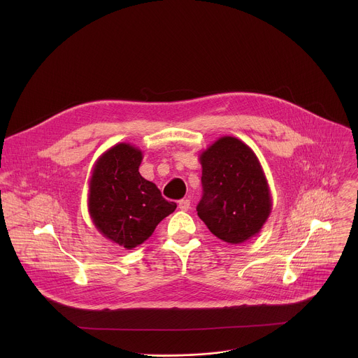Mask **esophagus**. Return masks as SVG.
Masks as SVG:
<instances>
[{"mask_svg":"<svg viewBox=\"0 0 358 358\" xmlns=\"http://www.w3.org/2000/svg\"><path fill=\"white\" fill-rule=\"evenodd\" d=\"M189 206H191V201H189L188 198L181 199V201L178 202V208H180L181 211H188V210H189Z\"/></svg>","mask_w":358,"mask_h":358,"instance_id":"34e87169","label":"esophagus"}]
</instances>
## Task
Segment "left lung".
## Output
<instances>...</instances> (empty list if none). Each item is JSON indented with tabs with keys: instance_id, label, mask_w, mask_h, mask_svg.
Returning a JSON list of instances; mask_svg holds the SVG:
<instances>
[{
	"instance_id": "left-lung-1",
	"label": "left lung",
	"mask_w": 358,
	"mask_h": 358,
	"mask_svg": "<svg viewBox=\"0 0 358 358\" xmlns=\"http://www.w3.org/2000/svg\"><path fill=\"white\" fill-rule=\"evenodd\" d=\"M203 195L196 211L221 241L242 243L258 235L272 211L264 169L253 150L232 136L199 155Z\"/></svg>"
}]
</instances>
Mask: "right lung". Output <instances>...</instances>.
<instances>
[{
	"label": "right lung",
	"mask_w": 358,
	"mask_h": 358,
	"mask_svg": "<svg viewBox=\"0 0 358 358\" xmlns=\"http://www.w3.org/2000/svg\"><path fill=\"white\" fill-rule=\"evenodd\" d=\"M141 160L140 148L117 143L96 160L89 180L87 208L93 225L126 249L141 245L177 208L155 182L140 176Z\"/></svg>",
	"instance_id": "1"
}]
</instances>
